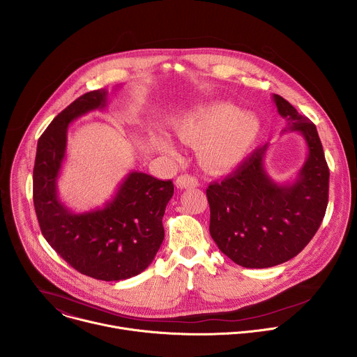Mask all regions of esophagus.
<instances>
[{"label": "esophagus", "instance_id": "esophagus-1", "mask_svg": "<svg viewBox=\"0 0 357 357\" xmlns=\"http://www.w3.org/2000/svg\"><path fill=\"white\" fill-rule=\"evenodd\" d=\"M199 182L195 176L190 175H181L176 178V188L179 189H192V188H197Z\"/></svg>", "mask_w": 357, "mask_h": 357}]
</instances>
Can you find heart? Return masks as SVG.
I'll list each match as a JSON object with an SVG mask.
<instances>
[{
	"label": "heart",
	"instance_id": "obj_1",
	"mask_svg": "<svg viewBox=\"0 0 357 357\" xmlns=\"http://www.w3.org/2000/svg\"><path fill=\"white\" fill-rule=\"evenodd\" d=\"M181 141L199 147V161L211 172H226L241 164L261 134L260 120L227 103L203 105L174 120ZM155 144L162 154L176 158L179 148L168 134H158Z\"/></svg>",
	"mask_w": 357,
	"mask_h": 357
}]
</instances>
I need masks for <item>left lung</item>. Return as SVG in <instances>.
<instances>
[{"instance_id": "8db88e82", "label": "left lung", "mask_w": 357, "mask_h": 357, "mask_svg": "<svg viewBox=\"0 0 357 357\" xmlns=\"http://www.w3.org/2000/svg\"><path fill=\"white\" fill-rule=\"evenodd\" d=\"M285 132H299L307 158L292 182L278 183L267 172L268 145L222 182L211 183L209 231L219 250L245 268H268L301 252L318 231L328 206L329 168L315 124L278 94Z\"/></svg>"}]
</instances>
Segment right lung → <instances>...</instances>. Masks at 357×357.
Segmentation results:
<instances>
[{
	"instance_id": "1",
	"label": "right lung",
	"mask_w": 357,
	"mask_h": 357,
	"mask_svg": "<svg viewBox=\"0 0 357 357\" xmlns=\"http://www.w3.org/2000/svg\"><path fill=\"white\" fill-rule=\"evenodd\" d=\"M109 91H89L49 124L36 146L33 206L49 245L79 273L101 281L138 275L154 260L164 240L162 218L174 195L172 181L132 171L103 208L76 213L59 199L58 178L76 119L105 110Z\"/></svg>"
}]
</instances>
